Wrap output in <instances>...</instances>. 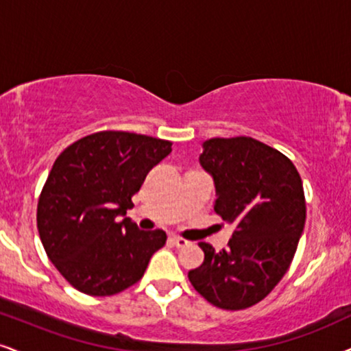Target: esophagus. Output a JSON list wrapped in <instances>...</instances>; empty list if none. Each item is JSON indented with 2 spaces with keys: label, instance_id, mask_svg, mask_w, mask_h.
<instances>
[{
  "label": "esophagus",
  "instance_id": "1",
  "mask_svg": "<svg viewBox=\"0 0 351 351\" xmlns=\"http://www.w3.org/2000/svg\"><path fill=\"white\" fill-rule=\"evenodd\" d=\"M171 241H172V244L176 245V247H184V245L189 244V241H185V239H182V237H179V236H172Z\"/></svg>",
  "mask_w": 351,
  "mask_h": 351
}]
</instances>
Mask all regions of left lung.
<instances>
[{
    "mask_svg": "<svg viewBox=\"0 0 351 351\" xmlns=\"http://www.w3.org/2000/svg\"><path fill=\"white\" fill-rule=\"evenodd\" d=\"M200 166L213 179V208L234 226L226 250L200 242L205 261L189 280L216 308L262 301L287 274L306 221L301 177L285 154L249 136L203 141Z\"/></svg>",
    "mask_w": 351,
    "mask_h": 351,
    "instance_id": "obj_1",
    "label": "left lung"
}]
</instances>
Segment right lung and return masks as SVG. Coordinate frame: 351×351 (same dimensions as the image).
I'll list each match as a JSON object with an SVG mask.
<instances>
[{
    "label": "right lung",
    "mask_w": 351,
    "mask_h": 351,
    "mask_svg": "<svg viewBox=\"0 0 351 351\" xmlns=\"http://www.w3.org/2000/svg\"><path fill=\"white\" fill-rule=\"evenodd\" d=\"M171 146L136 133L99 132L56 158L38 198L37 228L50 262L77 291H123L166 244L162 229L141 231L127 210Z\"/></svg>",
    "instance_id": "1"
}]
</instances>
